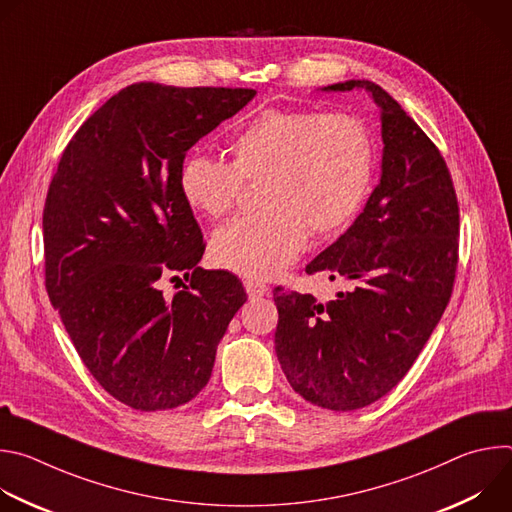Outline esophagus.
<instances>
[{
	"instance_id": "obj_1",
	"label": "esophagus",
	"mask_w": 512,
	"mask_h": 512,
	"mask_svg": "<svg viewBox=\"0 0 512 512\" xmlns=\"http://www.w3.org/2000/svg\"><path fill=\"white\" fill-rule=\"evenodd\" d=\"M245 289H247V294H249L251 298L269 296V287H267L265 283L257 281V279H247V281H245Z\"/></svg>"
}]
</instances>
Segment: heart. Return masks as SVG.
I'll list each match as a JSON object with an SVG mask.
<instances>
[{
	"mask_svg": "<svg viewBox=\"0 0 512 512\" xmlns=\"http://www.w3.org/2000/svg\"><path fill=\"white\" fill-rule=\"evenodd\" d=\"M231 162L190 154L178 172L184 202L206 216L229 214L245 184L261 182L263 210L212 235L216 265L245 277H269L306 249L308 231L344 229L369 196L375 145L369 127L346 113L265 109L231 139Z\"/></svg>",
	"mask_w": 512,
	"mask_h": 512,
	"instance_id": "obj_1",
	"label": "heart"
}]
</instances>
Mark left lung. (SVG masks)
Returning a JSON list of instances; mask_svg holds the SVG:
<instances>
[{
	"instance_id": "obj_1",
	"label": "left lung",
	"mask_w": 512,
	"mask_h": 512,
	"mask_svg": "<svg viewBox=\"0 0 512 512\" xmlns=\"http://www.w3.org/2000/svg\"><path fill=\"white\" fill-rule=\"evenodd\" d=\"M352 89H367L381 109V182L350 229L306 267L350 289L326 304L273 289L281 369L296 393L332 411L379 401L413 367L452 298L460 237L458 196L437 145L371 81L324 91Z\"/></svg>"
}]
</instances>
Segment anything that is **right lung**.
I'll use <instances>...</instances> for the list:
<instances>
[{
    "mask_svg": "<svg viewBox=\"0 0 512 512\" xmlns=\"http://www.w3.org/2000/svg\"><path fill=\"white\" fill-rule=\"evenodd\" d=\"M253 89L135 83L72 135L48 186L44 275L52 306L95 381L137 411L194 399L247 302L241 279L198 267L206 243L178 188L192 145ZM189 279L166 301L164 274Z\"/></svg>",
    "mask_w": 512,
    "mask_h": 512,
    "instance_id": "right-lung-1",
    "label": "right lung"
}]
</instances>
